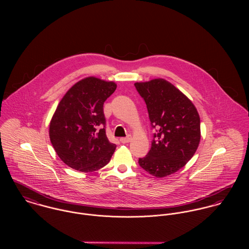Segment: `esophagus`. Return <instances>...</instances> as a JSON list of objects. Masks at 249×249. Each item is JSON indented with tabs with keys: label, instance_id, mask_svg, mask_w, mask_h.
<instances>
[{
	"label": "esophagus",
	"instance_id": "34e87169",
	"mask_svg": "<svg viewBox=\"0 0 249 249\" xmlns=\"http://www.w3.org/2000/svg\"><path fill=\"white\" fill-rule=\"evenodd\" d=\"M120 141L123 142V143H127V142H129L131 141V136L128 135V136H126V137H123V138L120 139Z\"/></svg>",
	"mask_w": 249,
	"mask_h": 249
}]
</instances>
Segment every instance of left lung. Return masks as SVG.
<instances>
[{
  "label": "left lung",
  "mask_w": 249,
  "mask_h": 249,
  "mask_svg": "<svg viewBox=\"0 0 249 249\" xmlns=\"http://www.w3.org/2000/svg\"><path fill=\"white\" fill-rule=\"evenodd\" d=\"M157 133L139 165L155 178H165L183 168L200 142V119L194 104L164 78L136 82Z\"/></svg>",
  "instance_id": "8db88e82"
}]
</instances>
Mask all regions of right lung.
Returning a JSON list of instances; mask_svg holds the SVG:
<instances>
[{"label": "right lung", "mask_w": 249, "mask_h": 249, "mask_svg": "<svg viewBox=\"0 0 249 249\" xmlns=\"http://www.w3.org/2000/svg\"><path fill=\"white\" fill-rule=\"evenodd\" d=\"M113 81L88 76L64 95L50 123V140L71 169L92 173L110 161L116 144L106 133L104 104L116 90Z\"/></svg>", "instance_id": "obj_1"}]
</instances>
